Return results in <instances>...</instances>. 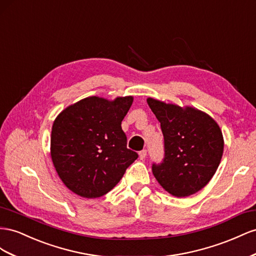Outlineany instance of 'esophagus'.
Listing matches in <instances>:
<instances>
[{
    "label": "esophagus",
    "mask_w": 256,
    "mask_h": 256,
    "mask_svg": "<svg viewBox=\"0 0 256 256\" xmlns=\"http://www.w3.org/2000/svg\"><path fill=\"white\" fill-rule=\"evenodd\" d=\"M146 156H147V150H142L140 152V160H144L146 158Z\"/></svg>",
    "instance_id": "34e87169"
}]
</instances>
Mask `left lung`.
<instances>
[{
  "label": "left lung",
  "mask_w": 256,
  "mask_h": 256,
  "mask_svg": "<svg viewBox=\"0 0 256 256\" xmlns=\"http://www.w3.org/2000/svg\"><path fill=\"white\" fill-rule=\"evenodd\" d=\"M147 103L160 123L164 136L163 162L152 172L165 191L176 197L198 192L214 177L223 156L218 124L198 109L166 104L152 98Z\"/></svg>",
  "instance_id": "1"
}]
</instances>
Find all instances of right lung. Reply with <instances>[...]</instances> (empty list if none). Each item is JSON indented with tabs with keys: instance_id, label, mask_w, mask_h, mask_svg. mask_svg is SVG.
<instances>
[{
	"instance_id": "add662e5",
	"label": "right lung",
	"mask_w": 256,
	"mask_h": 256,
	"mask_svg": "<svg viewBox=\"0 0 256 256\" xmlns=\"http://www.w3.org/2000/svg\"><path fill=\"white\" fill-rule=\"evenodd\" d=\"M133 96H89L62 110L56 118L50 154L63 184L84 198H96L116 186L138 158L126 148L121 122Z\"/></svg>"
}]
</instances>
